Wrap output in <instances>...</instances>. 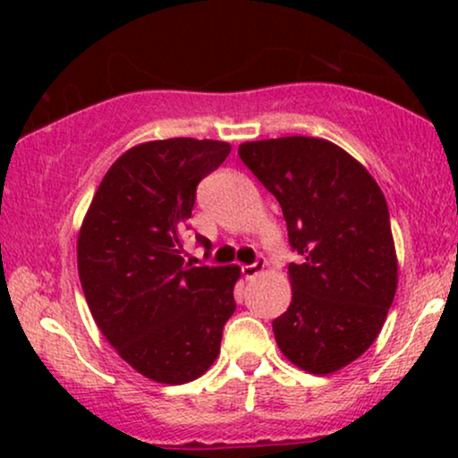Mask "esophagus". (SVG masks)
<instances>
[{"label": "esophagus", "mask_w": 458, "mask_h": 458, "mask_svg": "<svg viewBox=\"0 0 458 458\" xmlns=\"http://www.w3.org/2000/svg\"><path fill=\"white\" fill-rule=\"evenodd\" d=\"M265 265H267V260H265V259H256V260L252 262V265H243V267H242L243 277H246V279H252V277H256V275L265 271Z\"/></svg>", "instance_id": "1"}]
</instances>
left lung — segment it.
<instances>
[{"mask_svg":"<svg viewBox=\"0 0 458 458\" xmlns=\"http://www.w3.org/2000/svg\"><path fill=\"white\" fill-rule=\"evenodd\" d=\"M243 165L277 198L300 262L277 346L309 373H334L379 335L398 284L390 212L367 168L317 137L242 143Z\"/></svg>","mask_w":458,"mask_h":458,"instance_id":"obj_1","label":"left lung"}]
</instances>
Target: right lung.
Wrapping results in <instances>:
<instances>
[{
	"instance_id": "obj_1",
	"label": "right lung",
	"mask_w": 458,
	"mask_h": 458,
	"mask_svg": "<svg viewBox=\"0 0 458 458\" xmlns=\"http://www.w3.org/2000/svg\"><path fill=\"white\" fill-rule=\"evenodd\" d=\"M229 152V143L191 137L131 148L106 173L81 227L79 277L99 331L160 384L199 377L235 310L240 268L193 267L183 250L198 183ZM196 242L212 248L199 233Z\"/></svg>"
}]
</instances>
